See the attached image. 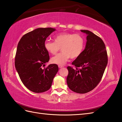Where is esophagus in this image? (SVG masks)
<instances>
[{"mask_svg":"<svg viewBox=\"0 0 122 122\" xmlns=\"http://www.w3.org/2000/svg\"><path fill=\"white\" fill-rule=\"evenodd\" d=\"M58 66H59V68H62V67H63L64 66L63 65H60V64H59V65Z\"/></svg>","mask_w":122,"mask_h":122,"instance_id":"1","label":"esophagus"}]
</instances>
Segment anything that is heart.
<instances>
[{
	"mask_svg": "<svg viewBox=\"0 0 122 122\" xmlns=\"http://www.w3.org/2000/svg\"><path fill=\"white\" fill-rule=\"evenodd\" d=\"M54 42L46 41L44 44L46 50L52 55H56L61 49L62 52L51 59L53 63L63 64L70 58H78L84 50L85 40L78 33H61L54 36Z\"/></svg>",
	"mask_w": 122,
	"mask_h": 122,
	"instance_id": "b5f03b06",
	"label": "heart"
}]
</instances>
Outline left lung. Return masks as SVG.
<instances>
[{
    "label": "left lung",
    "instance_id": "8db88e82",
    "mask_svg": "<svg viewBox=\"0 0 122 122\" xmlns=\"http://www.w3.org/2000/svg\"><path fill=\"white\" fill-rule=\"evenodd\" d=\"M81 32L87 34L84 50L72 63L75 68L68 66L66 82L72 91L84 94L93 90L102 78L107 64L105 45L102 39L89 30Z\"/></svg>",
    "mask_w": 122,
    "mask_h": 122
}]
</instances>
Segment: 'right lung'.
Listing matches in <instances>:
<instances>
[{"label":"right lung","mask_w":122,"mask_h":122,"mask_svg":"<svg viewBox=\"0 0 122 122\" xmlns=\"http://www.w3.org/2000/svg\"><path fill=\"white\" fill-rule=\"evenodd\" d=\"M55 30L52 28H38L24 35L18 44L15 69L23 84L33 92L42 93L50 89L59 70L56 64L42 68L50 59L44 44Z\"/></svg>","instance_id":"right-lung-1"}]
</instances>
